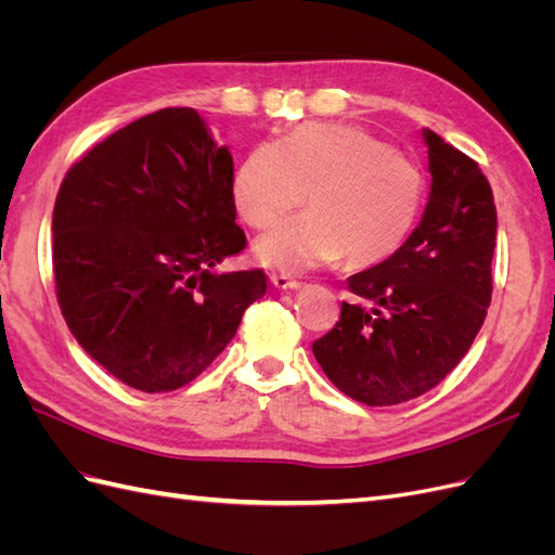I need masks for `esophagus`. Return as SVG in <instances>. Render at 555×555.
<instances>
[{"mask_svg": "<svg viewBox=\"0 0 555 555\" xmlns=\"http://www.w3.org/2000/svg\"><path fill=\"white\" fill-rule=\"evenodd\" d=\"M271 284L275 289H300V282L289 278V275H282V273H273L271 275Z\"/></svg>", "mask_w": 555, "mask_h": 555, "instance_id": "esophagus-1", "label": "esophagus"}]
</instances>
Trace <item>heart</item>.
<instances>
[{
    "label": "heart",
    "instance_id": "b5f03b06",
    "mask_svg": "<svg viewBox=\"0 0 555 555\" xmlns=\"http://www.w3.org/2000/svg\"><path fill=\"white\" fill-rule=\"evenodd\" d=\"M310 210L255 243L257 259L282 273H306L345 257L375 266L405 245L426 206L422 166L367 133L306 122L278 143L255 145L233 178V204L251 229L273 227L306 201Z\"/></svg>",
    "mask_w": 555,
    "mask_h": 555
}]
</instances>
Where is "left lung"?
I'll return each mask as SVG.
<instances>
[{
  "label": "left lung",
  "mask_w": 555,
  "mask_h": 555,
  "mask_svg": "<svg viewBox=\"0 0 555 555\" xmlns=\"http://www.w3.org/2000/svg\"><path fill=\"white\" fill-rule=\"evenodd\" d=\"M430 198L396 255L349 278L340 322L312 343L338 389L384 408L438 386L467 354L491 306L498 212L479 164L424 129Z\"/></svg>",
  "instance_id": "8db88e82"
}]
</instances>
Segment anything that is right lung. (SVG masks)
Wrapping results in <instances>:
<instances>
[{
	"label": "right lung",
	"mask_w": 555,
	"mask_h": 555,
	"mask_svg": "<svg viewBox=\"0 0 555 555\" xmlns=\"http://www.w3.org/2000/svg\"><path fill=\"white\" fill-rule=\"evenodd\" d=\"M233 159L194 108L139 117L66 171L53 210L55 294L78 345L131 389L196 379L266 294L245 249Z\"/></svg>",
	"instance_id": "add662e5"
}]
</instances>
